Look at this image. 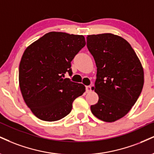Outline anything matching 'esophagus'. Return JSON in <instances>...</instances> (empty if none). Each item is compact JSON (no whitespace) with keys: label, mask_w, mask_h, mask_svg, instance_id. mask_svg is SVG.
Listing matches in <instances>:
<instances>
[{"label":"esophagus","mask_w":154,"mask_h":154,"mask_svg":"<svg viewBox=\"0 0 154 154\" xmlns=\"http://www.w3.org/2000/svg\"><path fill=\"white\" fill-rule=\"evenodd\" d=\"M91 90H92L91 86H86V92H91Z\"/></svg>","instance_id":"34e87169"}]
</instances>
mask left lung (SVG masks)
<instances>
[{
  "label": "left lung",
  "instance_id": "obj_1",
  "mask_svg": "<svg viewBox=\"0 0 154 154\" xmlns=\"http://www.w3.org/2000/svg\"><path fill=\"white\" fill-rule=\"evenodd\" d=\"M87 47L97 66L92 90L99 97L90 109L98 119L116 121L131 110L142 91V64L131 44L118 35H88Z\"/></svg>",
  "mask_w": 154,
  "mask_h": 154
}]
</instances>
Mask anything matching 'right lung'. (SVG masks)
Listing matches in <instances>:
<instances>
[{
	"label": "right lung",
	"mask_w": 154,
	"mask_h": 154,
	"mask_svg": "<svg viewBox=\"0 0 154 154\" xmlns=\"http://www.w3.org/2000/svg\"><path fill=\"white\" fill-rule=\"evenodd\" d=\"M86 44L82 35L51 31L29 45L19 64V87L26 104L36 117L56 121L71 112L72 103L85 91L72 75L71 62Z\"/></svg>",
	"instance_id": "1"
}]
</instances>
